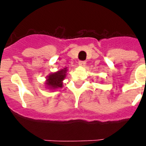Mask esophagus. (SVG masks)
I'll use <instances>...</instances> for the list:
<instances>
[{
    "instance_id": "obj_1",
    "label": "esophagus",
    "mask_w": 146,
    "mask_h": 146,
    "mask_svg": "<svg viewBox=\"0 0 146 146\" xmlns=\"http://www.w3.org/2000/svg\"><path fill=\"white\" fill-rule=\"evenodd\" d=\"M78 64H79V65L81 66H84L86 65V61H79V63H78Z\"/></svg>"
}]
</instances>
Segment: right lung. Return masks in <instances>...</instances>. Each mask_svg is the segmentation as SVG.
<instances>
[{"instance_id":"1","label":"right lung","mask_w":146,"mask_h":146,"mask_svg":"<svg viewBox=\"0 0 146 146\" xmlns=\"http://www.w3.org/2000/svg\"><path fill=\"white\" fill-rule=\"evenodd\" d=\"M67 67L55 72H52L46 77L44 86L50 90H56L63 88V81L66 77Z\"/></svg>"}]
</instances>
